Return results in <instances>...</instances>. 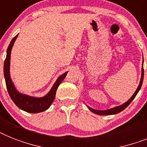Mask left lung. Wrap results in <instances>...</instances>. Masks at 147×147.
I'll return each mask as SVG.
<instances>
[{"label":"left lung","mask_w":147,"mask_h":147,"mask_svg":"<svg viewBox=\"0 0 147 147\" xmlns=\"http://www.w3.org/2000/svg\"><path fill=\"white\" fill-rule=\"evenodd\" d=\"M143 64H144V60H143ZM144 65H142V69H141V78H140V83H139L138 87L137 88V90H135L134 93L133 94V96L129 98V100L127 101L126 102L122 104L121 105L117 106V107H114L113 108H110V109L108 110H104V111H101V110H96V109H93V108L89 107V106H87L88 109L92 113H96L97 115H112V114H116V113H118L119 112H121L122 111L125 109V108H127L129 105L130 104L131 102H132V100L134 98V97L136 96V95L138 94V92H139V90H140V87L142 86L143 84V80H144Z\"/></svg>","instance_id":"left-lung-1"}]
</instances>
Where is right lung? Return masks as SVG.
Masks as SVG:
<instances>
[{
	"label": "right lung",
	"mask_w": 147,
	"mask_h": 147,
	"mask_svg": "<svg viewBox=\"0 0 147 147\" xmlns=\"http://www.w3.org/2000/svg\"><path fill=\"white\" fill-rule=\"evenodd\" d=\"M18 34H17L11 40L10 43L9 45L7 51V57L5 59L4 65H3V74H4V78L5 81H6L7 90H8L9 95L10 98H12V100L20 109L23 110L26 112H28V113H32L42 112L49 108L51 105L52 104V102H54L55 95H56L57 89L60 85V84L66 78L68 71H66L65 73L57 78V79L55 81V83L54 84L50 91L43 97L30 96L23 94V93L18 92L15 87L13 81L11 79L10 72H9L11 51L13 49L15 41L16 40L17 37H18Z\"/></svg>",
	"instance_id": "1"
}]
</instances>
